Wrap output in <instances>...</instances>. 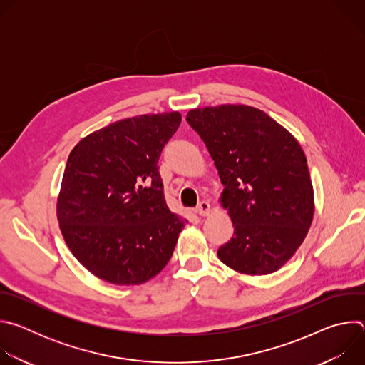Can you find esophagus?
Returning <instances> with one entry per match:
<instances>
[{
	"mask_svg": "<svg viewBox=\"0 0 365 365\" xmlns=\"http://www.w3.org/2000/svg\"><path fill=\"white\" fill-rule=\"evenodd\" d=\"M210 211H211V205H210V202H206V200L199 202V203H197V206L195 207V212H196V214H199L200 217L207 215V214H210Z\"/></svg>",
	"mask_w": 365,
	"mask_h": 365,
	"instance_id": "obj_1",
	"label": "esophagus"
}]
</instances>
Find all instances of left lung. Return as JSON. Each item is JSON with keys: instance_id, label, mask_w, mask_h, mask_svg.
<instances>
[{"instance_id": "8db88e82", "label": "left lung", "mask_w": 365, "mask_h": 365, "mask_svg": "<svg viewBox=\"0 0 365 365\" xmlns=\"http://www.w3.org/2000/svg\"><path fill=\"white\" fill-rule=\"evenodd\" d=\"M186 121L225 186L221 202L234 235L220 247V259L242 274L277 272L314 220V187L300 144L266 113L248 106L190 110Z\"/></svg>"}]
</instances>
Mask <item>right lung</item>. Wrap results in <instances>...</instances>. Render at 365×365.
Here are the masks:
<instances>
[{
	"mask_svg": "<svg viewBox=\"0 0 365 365\" xmlns=\"http://www.w3.org/2000/svg\"><path fill=\"white\" fill-rule=\"evenodd\" d=\"M180 121L176 111L125 118L71 151L58 220L72 254L93 276L141 284L169 263L185 221L166 205L158 163Z\"/></svg>",
	"mask_w": 365,
	"mask_h": 365,
	"instance_id": "right-lung-1",
	"label": "right lung"
}]
</instances>
